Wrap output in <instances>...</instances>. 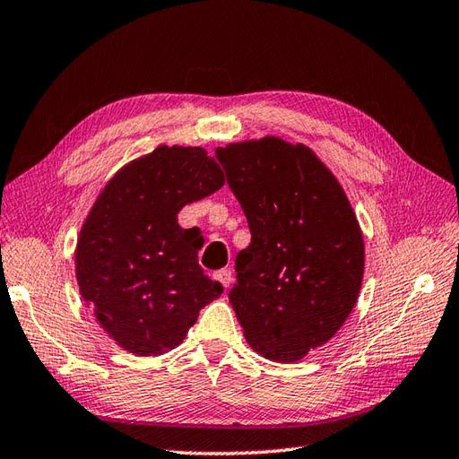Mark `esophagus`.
<instances>
[{
	"label": "esophagus",
	"mask_w": 459,
	"mask_h": 459,
	"mask_svg": "<svg viewBox=\"0 0 459 459\" xmlns=\"http://www.w3.org/2000/svg\"><path fill=\"white\" fill-rule=\"evenodd\" d=\"M214 278L223 288H230V284H231V273L228 271V268H221V271H216Z\"/></svg>",
	"instance_id": "esophagus-1"
}]
</instances>
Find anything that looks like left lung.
<instances>
[{
	"label": "left lung",
	"mask_w": 459,
	"mask_h": 459,
	"mask_svg": "<svg viewBox=\"0 0 459 459\" xmlns=\"http://www.w3.org/2000/svg\"><path fill=\"white\" fill-rule=\"evenodd\" d=\"M216 155L251 230L230 304L255 352L298 362L337 334L359 299L360 223L339 178L304 143L264 136Z\"/></svg>",
	"instance_id": "left-lung-1"
}]
</instances>
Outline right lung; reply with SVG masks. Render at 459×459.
Returning a JSON list of instances; mask_svg holds the SVG:
<instances>
[{
	"label": "right lung",
	"instance_id": "right-lung-1",
	"mask_svg": "<svg viewBox=\"0 0 459 459\" xmlns=\"http://www.w3.org/2000/svg\"><path fill=\"white\" fill-rule=\"evenodd\" d=\"M226 183L221 167L198 145H165L108 178L75 245L82 299L120 349L160 356L177 349L200 309L221 296L198 264L203 236L177 214Z\"/></svg>",
	"mask_w": 459,
	"mask_h": 459
}]
</instances>
